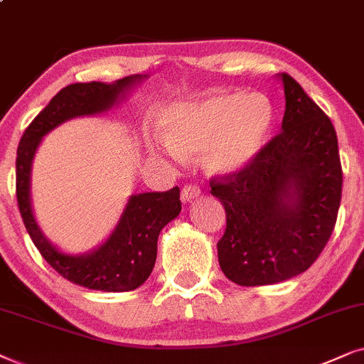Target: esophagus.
I'll return each mask as SVG.
<instances>
[{"mask_svg":"<svg viewBox=\"0 0 364 364\" xmlns=\"http://www.w3.org/2000/svg\"><path fill=\"white\" fill-rule=\"evenodd\" d=\"M201 195L200 188L195 186V185H186L185 188L181 190V201L183 203H190L195 200V198H198Z\"/></svg>","mask_w":364,"mask_h":364,"instance_id":"esophagus-1","label":"esophagus"}]
</instances>
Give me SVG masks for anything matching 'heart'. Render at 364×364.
Listing matches in <instances>:
<instances>
[{
    "instance_id": "1",
    "label": "heart",
    "mask_w": 364,
    "mask_h": 364,
    "mask_svg": "<svg viewBox=\"0 0 364 364\" xmlns=\"http://www.w3.org/2000/svg\"><path fill=\"white\" fill-rule=\"evenodd\" d=\"M274 123V106L266 95L216 91L178 101L161 111L164 136L158 146L171 156L203 153L211 174H235L255 161Z\"/></svg>"
}]
</instances>
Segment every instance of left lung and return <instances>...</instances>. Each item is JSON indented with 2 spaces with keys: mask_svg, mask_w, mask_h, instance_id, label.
Here are the masks:
<instances>
[{
  "mask_svg": "<svg viewBox=\"0 0 364 364\" xmlns=\"http://www.w3.org/2000/svg\"><path fill=\"white\" fill-rule=\"evenodd\" d=\"M281 133L243 171L210 181L225 206L218 261L240 287L287 281L311 266L334 230L343 171L331 119L281 73Z\"/></svg>",
  "mask_w": 364,
  "mask_h": 364,
  "instance_id": "obj_1",
  "label": "left lung"
}]
</instances>
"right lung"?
I'll use <instances>...</instances> for the list:
<instances>
[{"label": "right lung", "instance_id": "add662e5", "mask_svg": "<svg viewBox=\"0 0 364 364\" xmlns=\"http://www.w3.org/2000/svg\"><path fill=\"white\" fill-rule=\"evenodd\" d=\"M146 76H126L114 83H75L63 88L31 121L21 136L16 156V198L28 235L43 258L71 283L106 293L132 291L151 274L158 236L181 211L179 188L164 193L129 196L114 230L98 248L70 255L43 235L31 208V166L41 139L56 126L77 116L105 113L118 105Z\"/></svg>", "mask_w": 364, "mask_h": 364}]
</instances>
